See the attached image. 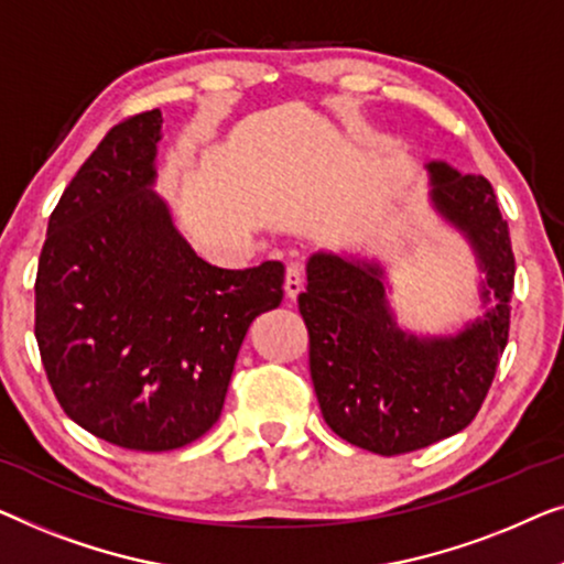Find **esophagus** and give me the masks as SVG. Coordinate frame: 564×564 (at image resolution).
Masks as SVG:
<instances>
[{"mask_svg": "<svg viewBox=\"0 0 564 564\" xmlns=\"http://www.w3.org/2000/svg\"><path fill=\"white\" fill-rule=\"evenodd\" d=\"M283 289H285V296H289V299H296L301 289H304V268H301L299 263L285 265Z\"/></svg>", "mask_w": 564, "mask_h": 564, "instance_id": "esophagus-1", "label": "esophagus"}]
</instances>
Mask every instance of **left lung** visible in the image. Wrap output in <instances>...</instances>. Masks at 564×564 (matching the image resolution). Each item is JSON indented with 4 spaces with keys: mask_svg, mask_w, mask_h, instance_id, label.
<instances>
[{
    "mask_svg": "<svg viewBox=\"0 0 564 564\" xmlns=\"http://www.w3.org/2000/svg\"><path fill=\"white\" fill-rule=\"evenodd\" d=\"M432 202L478 256L486 316L455 337L399 329L383 268L335 252L306 263L299 312L308 329V370L329 430L376 455H403L465 430L486 401L509 343L513 263L509 225L488 178L430 163Z\"/></svg>",
    "mask_w": 564,
    "mask_h": 564,
    "instance_id": "1",
    "label": "left lung"
}]
</instances>
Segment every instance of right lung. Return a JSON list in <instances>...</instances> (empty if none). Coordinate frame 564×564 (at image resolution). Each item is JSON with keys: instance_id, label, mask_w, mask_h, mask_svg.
<instances>
[{"instance_id": "obj_1", "label": "right lung", "mask_w": 564, "mask_h": 564, "mask_svg": "<svg viewBox=\"0 0 564 564\" xmlns=\"http://www.w3.org/2000/svg\"><path fill=\"white\" fill-rule=\"evenodd\" d=\"M161 112L127 117L47 219L35 339L61 409L124 449L192 444L217 422L248 327L283 299V265L225 271L153 194Z\"/></svg>"}]
</instances>
